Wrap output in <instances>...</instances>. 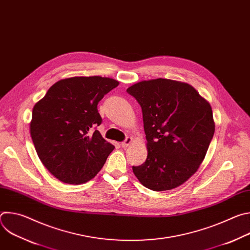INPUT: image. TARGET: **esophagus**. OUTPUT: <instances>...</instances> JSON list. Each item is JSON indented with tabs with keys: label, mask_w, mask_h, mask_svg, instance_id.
<instances>
[{
	"label": "esophagus",
	"mask_w": 250,
	"mask_h": 250,
	"mask_svg": "<svg viewBox=\"0 0 250 250\" xmlns=\"http://www.w3.org/2000/svg\"><path fill=\"white\" fill-rule=\"evenodd\" d=\"M132 142V138L131 137H126L123 142H122V146L124 147V148H125V147H127Z\"/></svg>",
	"instance_id": "34e87169"
}]
</instances>
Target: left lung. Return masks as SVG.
Wrapping results in <instances>:
<instances>
[{"label":"left lung","instance_id":"1","mask_svg":"<svg viewBox=\"0 0 250 250\" xmlns=\"http://www.w3.org/2000/svg\"><path fill=\"white\" fill-rule=\"evenodd\" d=\"M141 106L147 158L132 166L145 187L166 191L196 173L215 133L210 104L189 84L169 79L138 82L126 89Z\"/></svg>","mask_w":250,"mask_h":250}]
</instances>
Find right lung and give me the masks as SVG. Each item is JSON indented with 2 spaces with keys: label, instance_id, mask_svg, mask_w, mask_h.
Here are the masks:
<instances>
[{
  "label": "right lung",
  "instance_id": "1",
  "mask_svg": "<svg viewBox=\"0 0 250 250\" xmlns=\"http://www.w3.org/2000/svg\"><path fill=\"white\" fill-rule=\"evenodd\" d=\"M120 83L91 76L62 79L34 104L30 135L46 169L67 184H83L98 174L115 146L99 130V102Z\"/></svg>",
  "mask_w": 250,
  "mask_h": 250
}]
</instances>
